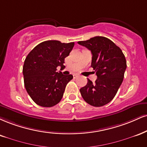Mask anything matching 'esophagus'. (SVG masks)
I'll return each instance as SVG.
<instances>
[{
  "mask_svg": "<svg viewBox=\"0 0 147 147\" xmlns=\"http://www.w3.org/2000/svg\"><path fill=\"white\" fill-rule=\"evenodd\" d=\"M73 77H74V78H77V77H79V75H77V74H75V75H73Z\"/></svg>",
  "mask_w": 147,
  "mask_h": 147,
  "instance_id": "34e87169",
  "label": "esophagus"
}]
</instances>
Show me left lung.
<instances>
[{
    "label": "left lung",
    "instance_id": "1",
    "mask_svg": "<svg viewBox=\"0 0 147 147\" xmlns=\"http://www.w3.org/2000/svg\"><path fill=\"white\" fill-rule=\"evenodd\" d=\"M92 54L91 66L97 76L95 84L88 79L80 92L85 101L94 107H101L114 98L123 81L127 61L123 51L112 40L96 36L77 42Z\"/></svg>",
    "mask_w": 147,
    "mask_h": 147
}]
</instances>
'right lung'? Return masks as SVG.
<instances>
[{
	"mask_svg": "<svg viewBox=\"0 0 147 147\" xmlns=\"http://www.w3.org/2000/svg\"><path fill=\"white\" fill-rule=\"evenodd\" d=\"M75 43L48 40L37 45L26 56L23 66L24 87L37 105L51 107L59 102L72 75L57 72L63 67L64 59Z\"/></svg>",
	"mask_w": 147,
	"mask_h": 147,
	"instance_id": "right-lung-1",
	"label": "right lung"
}]
</instances>
